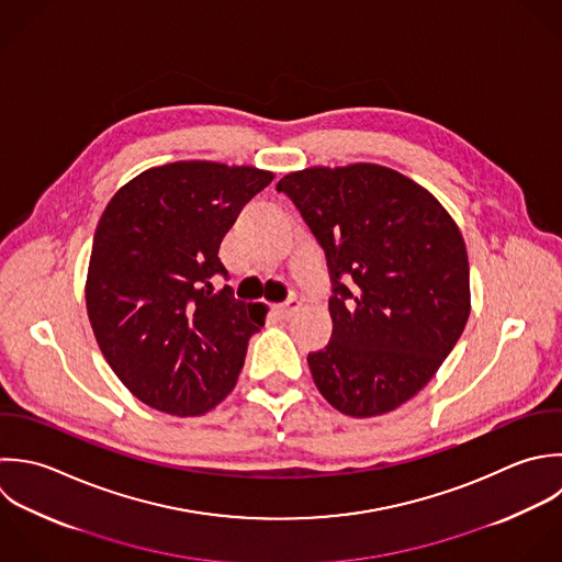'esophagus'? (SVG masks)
I'll return each mask as SVG.
<instances>
[{"instance_id":"34e87169","label":"esophagus","mask_w":562,"mask_h":562,"mask_svg":"<svg viewBox=\"0 0 562 562\" xmlns=\"http://www.w3.org/2000/svg\"><path fill=\"white\" fill-rule=\"evenodd\" d=\"M297 308H300V302H297V300H289L286 304L273 306V315H276L278 319H289V317H293V315L297 313Z\"/></svg>"}]
</instances>
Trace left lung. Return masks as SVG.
<instances>
[{
	"mask_svg": "<svg viewBox=\"0 0 562 562\" xmlns=\"http://www.w3.org/2000/svg\"><path fill=\"white\" fill-rule=\"evenodd\" d=\"M276 188L324 247L333 278V337L308 355L317 390L352 418L394 412L434 379L469 322L458 223L427 188L379 164L313 166Z\"/></svg>",
	"mask_w": 562,
	"mask_h": 562,
	"instance_id": "obj_1",
	"label": "left lung"
}]
</instances>
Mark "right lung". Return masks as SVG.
<instances>
[{
	"mask_svg": "<svg viewBox=\"0 0 562 562\" xmlns=\"http://www.w3.org/2000/svg\"><path fill=\"white\" fill-rule=\"evenodd\" d=\"M273 172L218 161L148 168L106 203L85 282L95 341L124 387L172 416H201L236 385L267 306L229 286L218 247Z\"/></svg>",
	"mask_w": 562,
	"mask_h": 562,
	"instance_id": "1",
	"label": "right lung"
}]
</instances>
